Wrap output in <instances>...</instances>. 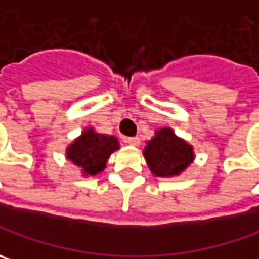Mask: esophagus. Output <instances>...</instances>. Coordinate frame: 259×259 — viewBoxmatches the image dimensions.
Segmentation results:
<instances>
[{"instance_id": "1", "label": "esophagus", "mask_w": 259, "mask_h": 259, "mask_svg": "<svg viewBox=\"0 0 259 259\" xmlns=\"http://www.w3.org/2000/svg\"><path fill=\"white\" fill-rule=\"evenodd\" d=\"M126 143H129L132 146H138L139 143H141V139L138 138V136H135V138H126Z\"/></svg>"}]
</instances>
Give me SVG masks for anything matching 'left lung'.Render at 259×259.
Returning a JSON list of instances; mask_svg holds the SVG:
<instances>
[{
    "label": "left lung",
    "mask_w": 259,
    "mask_h": 259,
    "mask_svg": "<svg viewBox=\"0 0 259 259\" xmlns=\"http://www.w3.org/2000/svg\"><path fill=\"white\" fill-rule=\"evenodd\" d=\"M151 171L158 177H171L183 172L193 162V148L178 139L169 127L156 132L143 152Z\"/></svg>",
    "instance_id": "1"
}]
</instances>
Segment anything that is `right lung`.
<instances>
[{
  "label": "right lung",
  "instance_id": "obj_1",
  "mask_svg": "<svg viewBox=\"0 0 259 259\" xmlns=\"http://www.w3.org/2000/svg\"><path fill=\"white\" fill-rule=\"evenodd\" d=\"M118 149V142L114 136L100 135L93 130H85L68 148L66 156L75 165L84 169V174L96 175L106 168L108 156Z\"/></svg>",
  "mask_w": 259,
  "mask_h": 259
}]
</instances>
